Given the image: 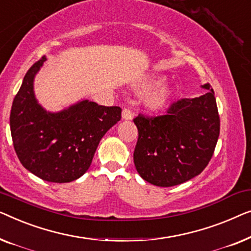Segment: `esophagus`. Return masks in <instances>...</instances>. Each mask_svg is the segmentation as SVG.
Masks as SVG:
<instances>
[{
	"label": "esophagus",
	"mask_w": 251,
	"mask_h": 251,
	"mask_svg": "<svg viewBox=\"0 0 251 251\" xmlns=\"http://www.w3.org/2000/svg\"><path fill=\"white\" fill-rule=\"evenodd\" d=\"M122 118L125 119V121H129V119L133 118V112L129 108H124L122 111Z\"/></svg>",
	"instance_id": "obj_1"
}]
</instances>
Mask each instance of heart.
<instances>
[{
    "label": "heart",
    "instance_id": "b5f03b06",
    "mask_svg": "<svg viewBox=\"0 0 251 251\" xmlns=\"http://www.w3.org/2000/svg\"><path fill=\"white\" fill-rule=\"evenodd\" d=\"M157 80H144L143 83H141L139 87L141 90L146 91L149 90L153 84H156ZM172 97V90L169 89V86L165 85V84H159L156 87H153L149 93H148L146 98V105L151 110H159V109L164 108L166 104L168 103V101L171 100Z\"/></svg>",
    "mask_w": 251,
    "mask_h": 251
}]
</instances>
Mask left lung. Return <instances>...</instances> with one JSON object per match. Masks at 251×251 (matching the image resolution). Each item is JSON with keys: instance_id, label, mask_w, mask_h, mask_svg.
I'll use <instances>...</instances> for the list:
<instances>
[{"instance_id": "1", "label": "left lung", "mask_w": 251, "mask_h": 251, "mask_svg": "<svg viewBox=\"0 0 251 251\" xmlns=\"http://www.w3.org/2000/svg\"><path fill=\"white\" fill-rule=\"evenodd\" d=\"M209 90L195 99L172 103L167 114L134 118L139 130L134 164L144 181L168 188L199 175L214 154L220 136L216 99Z\"/></svg>"}]
</instances>
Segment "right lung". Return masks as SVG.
I'll return each instance as SVG.
<instances>
[{
    "mask_svg": "<svg viewBox=\"0 0 251 251\" xmlns=\"http://www.w3.org/2000/svg\"><path fill=\"white\" fill-rule=\"evenodd\" d=\"M45 60L42 56L25 75L12 103L10 129L25 168L44 181L68 183L85 174L101 139L121 121L122 109L83 100L62 111H47L34 94V77Z\"/></svg>",
    "mask_w": 251,
    "mask_h": 251,
    "instance_id": "obj_1",
    "label": "right lung"
}]
</instances>
